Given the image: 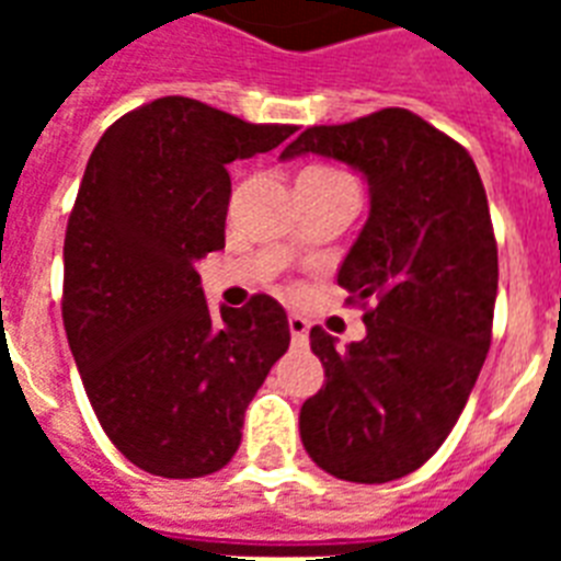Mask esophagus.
I'll return each mask as SVG.
<instances>
[{
	"instance_id": "1",
	"label": "esophagus",
	"mask_w": 561,
	"mask_h": 561,
	"mask_svg": "<svg viewBox=\"0 0 561 561\" xmlns=\"http://www.w3.org/2000/svg\"><path fill=\"white\" fill-rule=\"evenodd\" d=\"M288 329H290V337H294V343H299V346H302V343L308 341V329H311V325H308L306 317L290 314L288 317Z\"/></svg>"
}]
</instances>
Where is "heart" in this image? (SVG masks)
<instances>
[{
  "instance_id": "obj_1",
  "label": "heart",
  "mask_w": 561,
  "mask_h": 561,
  "mask_svg": "<svg viewBox=\"0 0 561 561\" xmlns=\"http://www.w3.org/2000/svg\"><path fill=\"white\" fill-rule=\"evenodd\" d=\"M337 178H346V174L329 169V165H308V169L299 174V180H337Z\"/></svg>"
}]
</instances>
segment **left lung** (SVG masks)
<instances>
[{"mask_svg":"<svg viewBox=\"0 0 561 561\" xmlns=\"http://www.w3.org/2000/svg\"><path fill=\"white\" fill-rule=\"evenodd\" d=\"M317 153L364 174L369 218L337 285L367 308L346 350L311 329L325 383L299 410L323 471L387 483L434 457L457 425L492 343L497 244L469 151L401 107L308 127L279 160Z\"/></svg>","mask_w":561,"mask_h":561,"instance_id":"8db88e82","label":"left lung"}]
</instances>
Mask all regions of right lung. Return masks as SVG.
<instances>
[{"instance_id": "add662e5", "label": "right lung", "mask_w": 561, "mask_h": 561, "mask_svg": "<svg viewBox=\"0 0 561 561\" xmlns=\"http://www.w3.org/2000/svg\"><path fill=\"white\" fill-rule=\"evenodd\" d=\"M294 130L169 95L110 125L87 162L64 241L66 337L104 434L148 474L224 469L288 350L276 299L211 311L194 262L224 247L229 162Z\"/></svg>"}]
</instances>
